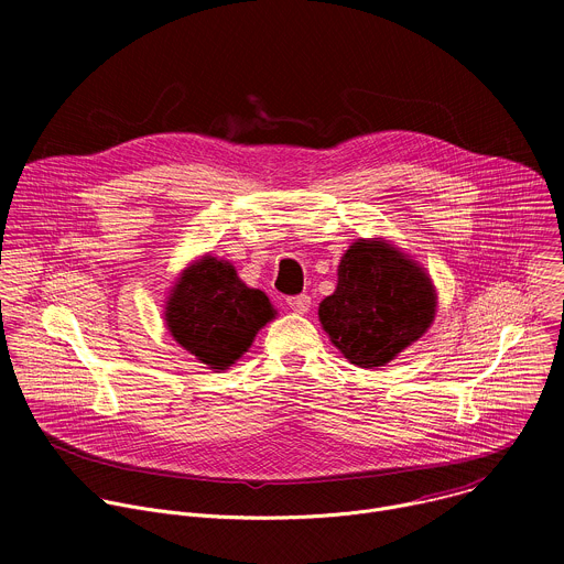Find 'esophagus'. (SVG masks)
Returning <instances> with one entry per match:
<instances>
[{"label": "esophagus", "instance_id": "obj_1", "mask_svg": "<svg viewBox=\"0 0 564 564\" xmlns=\"http://www.w3.org/2000/svg\"><path fill=\"white\" fill-rule=\"evenodd\" d=\"M285 303H288V307H290L292 312H296V314H305V312L310 310L312 299H310L307 294H296V296H290Z\"/></svg>", "mask_w": 564, "mask_h": 564}]
</instances>
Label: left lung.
<instances>
[{
  "mask_svg": "<svg viewBox=\"0 0 564 564\" xmlns=\"http://www.w3.org/2000/svg\"><path fill=\"white\" fill-rule=\"evenodd\" d=\"M337 276V290L318 303V321L350 364L386 366L431 328L433 281L386 240L359 238Z\"/></svg>",
  "mask_w": 564,
  "mask_h": 564,
  "instance_id": "1",
  "label": "left lung"
}]
</instances>
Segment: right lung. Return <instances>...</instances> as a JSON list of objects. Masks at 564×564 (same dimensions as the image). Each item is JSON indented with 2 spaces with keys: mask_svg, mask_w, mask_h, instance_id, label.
Returning a JSON list of instances; mask_svg holds the SVG:
<instances>
[{
  "mask_svg": "<svg viewBox=\"0 0 564 564\" xmlns=\"http://www.w3.org/2000/svg\"><path fill=\"white\" fill-rule=\"evenodd\" d=\"M276 310L248 288L229 261L203 257L178 276L165 307L172 337L212 370H227L252 346Z\"/></svg>",
  "mask_w": 564,
  "mask_h": 564,
  "instance_id": "1",
  "label": "right lung"
}]
</instances>
